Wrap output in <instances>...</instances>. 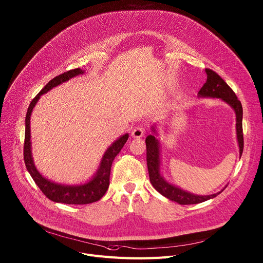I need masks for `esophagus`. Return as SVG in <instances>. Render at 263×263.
Here are the masks:
<instances>
[{
	"instance_id": "esophagus-1",
	"label": "esophagus",
	"mask_w": 263,
	"mask_h": 263,
	"mask_svg": "<svg viewBox=\"0 0 263 263\" xmlns=\"http://www.w3.org/2000/svg\"><path fill=\"white\" fill-rule=\"evenodd\" d=\"M145 134V129L143 127H136L132 130V137L133 139H141V137H143Z\"/></svg>"
}]
</instances>
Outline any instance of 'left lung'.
<instances>
[{"label": "left lung", "instance_id": "obj_1", "mask_svg": "<svg viewBox=\"0 0 263 263\" xmlns=\"http://www.w3.org/2000/svg\"><path fill=\"white\" fill-rule=\"evenodd\" d=\"M206 81L203 86L198 91V97H203V98H218L228 103L234 110L237 117V139L240 148V157L243 153L244 141H243V128H242V118H243V108L241 102L238 100L236 93L228 86L227 83L220 78L216 72L211 69H205ZM153 132L157 134L156 128H151ZM146 149H147V166L150 182L154 187L170 200L176 201L180 204H194L199 203L211 198L216 197L218 194L223 192V190L215 193L212 195H195L190 192L183 191L182 189L171 184L161 176L160 173V144L157 137L153 134H150L146 137Z\"/></svg>", "mask_w": 263, "mask_h": 263}]
</instances>
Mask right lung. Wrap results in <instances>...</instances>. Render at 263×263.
Masks as SVG:
<instances>
[{
  "label": "right lung",
  "mask_w": 263,
  "mask_h": 263,
  "mask_svg": "<svg viewBox=\"0 0 263 263\" xmlns=\"http://www.w3.org/2000/svg\"><path fill=\"white\" fill-rule=\"evenodd\" d=\"M85 71L80 68L72 69L67 72H64L58 77L52 79L48 84L39 91V93L35 97L30 103L29 108H27L26 116H25V136H24V149H23V157L24 163L27 168V172L32 176L33 180L41 190V192L52 201L62 202L67 204H87L95 201H98L108 189L109 185V175L110 167L115 157L119 154V151L126 144L129 139V134L126 133L120 136L117 141H115L110 145L104 153L102 160L100 162L99 168L95 174V176L90 180L84 184L80 185H64L60 183H55L51 180H48L41 175L34 164L33 156H32V148H31V115L33 109L40 99V96L48 92L53 87H57L62 83L70 80L73 77L83 74Z\"/></svg>",
  "instance_id": "obj_1"
}]
</instances>
